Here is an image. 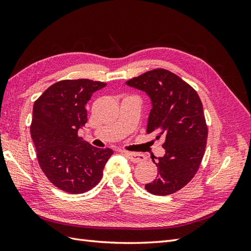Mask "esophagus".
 I'll use <instances>...</instances> for the list:
<instances>
[{"label": "esophagus", "instance_id": "34e87169", "mask_svg": "<svg viewBox=\"0 0 251 251\" xmlns=\"http://www.w3.org/2000/svg\"><path fill=\"white\" fill-rule=\"evenodd\" d=\"M125 155L129 158L131 163H141L146 159V156L141 153H134V152H125Z\"/></svg>", "mask_w": 251, "mask_h": 251}]
</instances>
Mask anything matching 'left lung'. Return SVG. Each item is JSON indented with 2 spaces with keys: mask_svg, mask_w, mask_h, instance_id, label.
Listing matches in <instances>:
<instances>
[{
  "mask_svg": "<svg viewBox=\"0 0 251 251\" xmlns=\"http://www.w3.org/2000/svg\"><path fill=\"white\" fill-rule=\"evenodd\" d=\"M152 101L147 132L163 137L165 155L158 157L156 179L146 184L154 195H169L193 179L204 156L208 128L196 90L175 73L154 69L127 81Z\"/></svg>",
  "mask_w": 251,
  "mask_h": 251,
  "instance_id": "1",
  "label": "left lung"
}]
</instances>
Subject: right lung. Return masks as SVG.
I'll return each mask as SVG.
<instances>
[{
    "instance_id": "obj_1",
    "label": "right lung",
    "mask_w": 251,
    "mask_h": 251,
    "mask_svg": "<svg viewBox=\"0 0 251 251\" xmlns=\"http://www.w3.org/2000/svg\"><path fill=\"white\" fill-rule=\"evenodd\" d=\"M105 83L87 78L52 84L35 100L30 126L40 167L58 189L71 194L99 183L113 151L89 145L77 136L87 122V101Z\"/></svg>"
}]
</instances>
